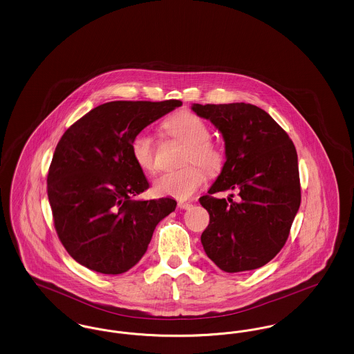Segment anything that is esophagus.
Returning a JSON list of instances; mask_svg holds the SVG:
<instances>
[{"mask_svg": "<svg viewBox=\"0 0 354 354\" xmlns=\"http://www.w3.org/2000/svg\"><path fill=\"white\" fill-rule=\"evenodd\" d=\"M178 207H179L180 209H188V208L192 207V204H191V203L179 202L178 203Z\"/></svg>", "mask_w": 354, "mask_h": 354, "instance_id": "34e87169", "label": "esophagus"}]
</instances>
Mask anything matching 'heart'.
Returning <instances> with one entry per match:
<instances>
[{"mask_svg":"<svg viewBox=\"0 0 354 354\" xmlns=\"http://www.w3.org/2000/svg\"><path fill=\"white\" fill-rule=\"evenodd\" d=\"M165 131L171 139L185 143L182 155L183 169L163 174L153 183V191L162 196H171L179 201L191 198L208 175H218L225 163V150L219 142L214 140L208 123L188 110L175 113L163 123ZM131 155L136 166L145 172L156 169V149L151 135L139 131L133 136Z\"/></svg>","mask_w":354,"mask_h":354,"instance_id":"1","label":"heart"}]
</instances>
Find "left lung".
I'll return each mask as SVG.
<instances>
[{
    "instance_id": "1",
    "label": "left lung",
    "mask_w": 354,
    "mask_h": 354,
    "mask_svg": "<svg viewBox=\"0 0 354 354\" xmlns=\"http://www.w3.org/2000/svg\"><path fill=\"white\" fill-rule=\"evenodd\" d=\"M192 110L223 134L227 160L199 202L209 214L202 234L207 256L230 273L266 266L286 244L301 203L297 152L289 135L250 103L199 104ZM235 190L228 201L218 192Z\"/></svg>"
}]
</instances>
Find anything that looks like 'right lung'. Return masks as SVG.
Returning <instances> with one entry per match:
<instances>
[{"instance_id":"1","label":"right lung","mask_w":354,"mask_h":354,"mask_svg":"<svg viewBox=\"0 0 354 354\" xmlns=\"http://www.w3.org/2000/svg\"><path fill=\"white\" fill-rule=\"evenodd\" d=\"M169 101H114L93 109L59 139L48 174L54 228L68 254L104 274L133 268L147 251L171 198L135 201L150 183L133 159L136 133L175 107Z\"/></svg>"}]
</instances>
